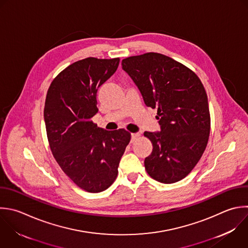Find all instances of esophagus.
<instances>
[{
    "label": "esophagus",
    "mask_w": 248,
    "mask_h": 248,
    "mask_svg": "<svg viewBox=\"0 0 248 248\" xmlns=\"http://www.w3.org/2000/svg\"><path fill=\"white\" fill-rule=\"evenodd\" d=\"M140 136V133H134V134H132L131 135V138H132V141H134L137 138H139Z\"/></svg>",
    "instance_id": "esophagus-1"
}]
</instances>
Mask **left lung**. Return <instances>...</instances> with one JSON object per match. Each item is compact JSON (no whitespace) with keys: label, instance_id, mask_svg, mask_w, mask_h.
I'll list each match as a JSON object with an SVG mask.
<instances>
[{"label":"left lung","instance_id":"8db88e82","mask_svg":"<svg viewBox=\"0 0 248 248\" xmlns=\"http://www.w3.org/2000/svg\"><path fill=\"white\" fill-rule=\"evenodd\" d=\"M144 104L157 108L161 131L144 132L153 145L144 159L147 173L170 184L183 179L201 159L209 137L210 115L198 76L166 55L148 52L122 60Z\"/></svg>","mask_w":248,"mask_h":248}]
</instances>
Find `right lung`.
I'll return each mask as SVG.
<instances>
[{
  "mask_svg": "<svg viewBox=\"0 0 248 248\" xmlns=\"http://www.w3.org/2000/svg\"><path fill=\"white\" fill-rule=\"evenodd\" d=\"M119 58H85L51 82L45 122L51 152L63 171L81 189L98 193L115 180L131 134L107 131L91 118L98 112L97 91L117 70Z\"/></svg>",
  "mask_w": 248,
  "mask_h": 248,
  "instance_id": "right-lung-1",
  "label": "right lung"
}]
</instances>
